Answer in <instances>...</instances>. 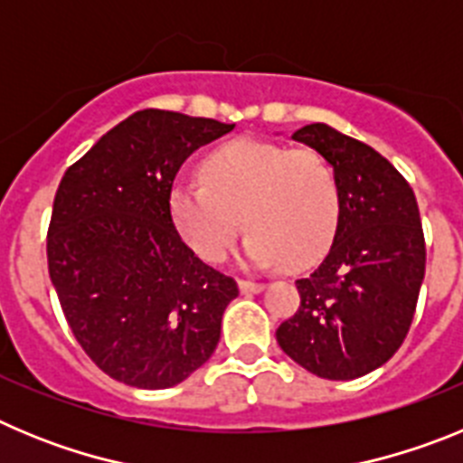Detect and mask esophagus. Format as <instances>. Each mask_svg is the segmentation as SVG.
I'll return each mask as SVG.
<instances>
[{
    "mask_svg": "<svg viewBox=\"0 0 463 463\" xmlns=\"http://www.w3.org/2000/svg\"><path fill=\"white\" fill-rule=\"evenodd\" d=\"M267 288L264 282H255V280H239V289L243 294H257L261 292V289Z\"/></svg>",
    "mask_w": 463,
    "mask_h": 463,
    "instance_id": "1",
    "label": "esophagus"
}]
</instances>
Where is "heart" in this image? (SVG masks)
<instances>
[{
    "label": "heart",
    "instance_id": "1",
    "mask_svg": "<svg viewBox=\"0 0 463 463\" xmlns=\"http://www.w3.org/2000/svg\"><path fill=\"white\" fill-rule=\"evenodd\" d=\"M202 178L175 181L166 199L175 232L202 260L229 255L241 220L250 232L245 252L257 264L310 267L336 236L341 192L315 150L236 138L203 157Z\"/></svg>",
    "mask_w": 463,
    "mask_h": 463
}]
</instances>
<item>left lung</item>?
Listing matches in <instances>:
<instances>
[{
  "mask_svg": "<svg viewBox=\"0 0 463 463\" xmlns=\"http://www.w3.org/2000/svg\"><path fill=\"white\" fill-rule=\"evenodd\" d=\"M334 166L341 218L329 255L297 280V313L276 331L285 354L326 380L383 366L406 341L427 267L412 187L366 143L313 122L292 134Z\"/></svg>",
  "mask_w": 463,
  "mask_h": 463,
  "instance_id": "1",
  "label": "left lung"
}]
</instances>
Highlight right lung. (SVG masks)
I'll return each mask as SVG.
<instances>
[{
  "label": "right lung",
  "mask_w": 463,
  "mask_h": 463,
  "mask_svg": "<svg viewBox=\"0 0 463 463\" xmlns=\"http://www.w3.org/2000/svg\"><path fill=\"white\" fill-rule=\"evenodd\" d=\"M234 125L143 109L64 171L48 224V273L85 354L141 390L183 383L208 362L234 278L175 232L169 190L199 146Z\"/></svg>",
  "instance_id": "1"
}]
</instances>
